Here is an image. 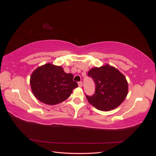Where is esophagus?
Returning <instances> with one entry per match:
<instances>
[{"mask_svg":"<svg viewBox=\"0 0 156 156\" xmlns=\"http://www.w3.org/2000/svg\"><path fill=\"white\" fill-rule=\"evenodd\" d=\"M78 85H79V87H82V86H83V83H82L81 81L78 82Z\"/></svg>","mask_w":156,"mask_h":156,"instance_id":"1","label":"esophagus"}]
</instances>
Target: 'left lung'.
<instances>
[{"label": "left lung", "instance_id": "8db88e82", "mask_svg": "<svg viewBox=\"0 0 156 156\" xmlns=\"http://www.w3.org/2000/svg\"><path fill=\"white\" fill-rule=\"evenodd\" d=\"M88 76L96 84L92 96L86 95L88 102L100 111H108L119 107L126 99L128 84L124 75L115 67L106 64L92 68Z\"/></svg>", "mask_w": 156, "mask_h": 156}]
</instances>
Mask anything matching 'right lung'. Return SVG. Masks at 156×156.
<instances>
[{"label": "right lung", "instance_id": "right-lung-1", "mask_svg": "<svg viewBox=\"0 0 156 156\" xmlns=\"http://www.w3.org/2000/svg\"><path fill=\"white\" fill-rule=\"evenodd\" d=\"M73 79L72 73H65L61 66L48 63L33 72L30 83L32 93L37 100L53 105L65 101L78 87Z\"/></svg>", "mask_w": 156, "mask_h": 156}]
</instances>
